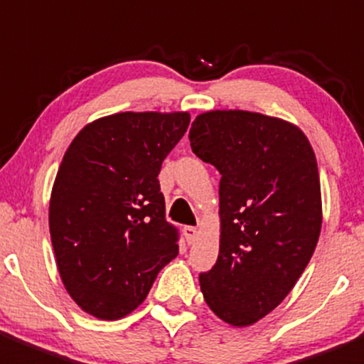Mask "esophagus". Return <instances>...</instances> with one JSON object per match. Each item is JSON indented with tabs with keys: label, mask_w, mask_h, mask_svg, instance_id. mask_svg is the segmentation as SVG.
Segmentation results:
<instances>
[{
	"label": "esophagus",
	"mask_w": 364,
	"mask_h": 364,
	"mask_svg": "<svg viewBox=\"0 0 364 364\" xmlns=\"http://www.w3.org/2000/svg\"><path fill=\"white\" fill-rule=\"evenodd\" d=\"M183 235H185L186 242L193 243L196 242L197 235H199V231H197V228H193V225H185V228H183Z\"/></svg>",
	"instance_id": "esophagus-1"
}]
</instances>
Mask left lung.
I'll use <instances>...</instances> for the list:
<instances>
[{
  "mask_svg": "<svg viewBox=\"0 0 364 364\" xmlns=\"http://www.w3.org/2000/svg\"><path fill=\"white\" fill-rule=\"evenodd\" d=\"M192 151L220 172V250L200 272L211 311L235 327L276 309L308 267L322 228L313 147L297 126L243 110L197 115Z\"/></svg>",
  "mask_w": 364,
  "mask_h": 364,
  "instance_id": "8db88e82",
  "label": "left lung"
}]
</instances>
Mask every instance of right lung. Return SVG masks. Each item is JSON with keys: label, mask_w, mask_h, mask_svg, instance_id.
<instances>
[{"label": "right lung", "mask_w": 364, "mask_h": 364, "mask_svg": "<svg viewBox=\"0 0 364 364\" xmlns=\"http://www.w3.org/2000/svg\"><path fill=\"white\" fill-rule=\"evenodd\" d=\"M185 112H124L85 126L63 154L49 232L63 287L101 320L132 313L179 252L158 174L185 135Z\"/></svg>", "instance_id": "right-lung-1"}]
</instances>
